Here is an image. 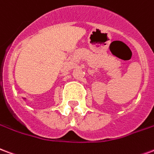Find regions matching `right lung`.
I'll list each match as a JSON object with an SVG mask.
<instances>
[{
  "instance_id": "1",
  "label": "right lung",
  "mask_w": 154,
  "mask_h": 154,
  "mask_svg": "<svg viewBox=\"0 0 154 154\" xmlns=\"http://www.w3.org/2000/svg\"><path fill=\"white\" fill-rule=\"evenodd\" d=\"M24 100H25V98H24Z\"/></svg>"
}]
</instances>
